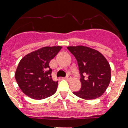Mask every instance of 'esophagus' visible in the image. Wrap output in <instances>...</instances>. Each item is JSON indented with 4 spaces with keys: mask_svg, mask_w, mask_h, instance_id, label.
<instances>
[{
    "mask_svg": "<svg viewBox=\"0 0 128 128\" xmlns=\"http://www.w3.org/2000/svg\"><path fill=\"white\" fill-rule=\"evenodd\" d=\"M65 78H66V79L67 80H70V79H71V76H70V75H69V74H68V75H67V76H66V77H65Z\"/></svg>",
    "mask_w": 128,
    "mask_h": 128,
    "instance_id": "34e87169",
    "label": "esophagus"
}]
</instances>
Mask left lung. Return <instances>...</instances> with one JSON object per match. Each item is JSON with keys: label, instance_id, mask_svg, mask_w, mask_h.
Here are the masks:
<instances>
[{"label": "left lung", "instance_id": "left-lung-1", "mask_svg": "<svg viewBox=\"0 0 128 128\" xmlns=\"http://www.w3.org/2000/svg\"><path fill=\"white\" fill-rule=\"evenodd\" d=\"M78 62L82 86L73 93L85 100L100 97L111 80V68L106 58L98 50L84 46H68Z\"/></svg>", "mask_w": 128, "mask_h": 128}]
</instances>
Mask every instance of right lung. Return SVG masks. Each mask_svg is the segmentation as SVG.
<instances>
[{
  "mask_svg": "<svg viewBox=\"0 0 128 128\" xmlns=\"http://www.w3.org/2000/svg\"><path fill=\"white\" fill-rule=\"evenodd\" d=\"M62 46H46L24 56L15 72V79L22 92L35 100H42L56 92L58 81L52 80L49 63Z\"/></svg>",
  "mask_w": 128,
  "mask_h": 128,
  "instance_id": "right-lung-1",
  "label": "right lung"
}]
</instances>
